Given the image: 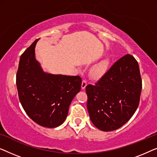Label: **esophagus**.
Segmentation results:
<instances>
[{"mask_svg":"<svg viewBox=\"0 0 157 157\" xmlns=\"http://www.w3.org/2000/svg\"><path fill=\"white\" fill-rule=\"evenodd\" d=\"M87 85V79L85 78H84L82 79V89L84 90L86 86Z\"/></svg>","mask_w":157,"mask_h":157,"instance_id":"1","label":"esophagus"}]
</instances>
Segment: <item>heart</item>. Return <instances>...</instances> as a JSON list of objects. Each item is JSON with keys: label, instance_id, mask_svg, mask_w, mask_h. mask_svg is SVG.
I'll return each instance as SVG.
<instances>
[{"label": "heart", "instance_id": "heart-1", "mask_svg": "<svg viewBox=\"0 0 157 157\" xmlns=\"http://www.w3.org/2000/svg\"><path fill=\"white\" fill-rule=\"evenodd\" d=\"M107 67V61L103 60L97 64L92 69L91 73L94 78H99L105 73Z\"/></svg>", "mask_w": 157, "mask_h": 157}]
</instances>
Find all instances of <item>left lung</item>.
I'll return each mask as SVG.
<instances>
[{
  "instance_id": "obj_1",
  "label": "left lung",
  "mask_w": 157,
  "mask_h": 157,
  "mask_svg": "<svg viewBox=\"0 0 157 157\" xmlns=\"http://www.w3.org/2000/svg\"><path fill=\"white\" fill-rule=\"evenodd\" d=\"M142 83L137 61L127 54L94 84L86 87L90 120L104 132L117 129L133 116Z\"/></svg>"
}]
</instances>
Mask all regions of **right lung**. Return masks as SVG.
<instances>
[{
  "instance_id": "right-lung-1",
  "label": "right lung",
  "mask_w": 157,
  "mask_h": 157,
  "mask_svg": "<svg viewBox=\"0 0 157 157\" xmlns=\"http://www.w3.org/2000/svg\"><path fill=\"white\" fill-rule=\"evenodd\" d=\"M38 40L21 55L17 89L22 107L29 117L39 125L54 128L65 120L70 103L81 90L82 79L44 72L35 57Z\"/></svg>"
}]
</instances>
